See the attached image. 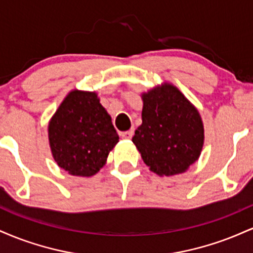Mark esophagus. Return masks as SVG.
<instances>
[{"label":"esophagus","mask_w":253,"mask_h":253,"mask_svg":"<svg viewBox=\"0 0 253 253\" xmlns=\"http://www.w3.org/2000/svg\"><path fill=\"white\" fill-rule=\"evenodd\" d=\"M133 134H134V132H133V129H130V130H126V132L121 133V136H123L124 139H130L133 136Z\"/></svg>","instance_id":"34e87169"}]
</instances>
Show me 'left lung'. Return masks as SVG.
I'll return each mask as SVG.
<instances>
[{"instance_id":"8db88e82","label":"left lung","mask_w":253,"mask_h":253,"mask_svg":"<svg viewBox=\"0 0 253 253\" xmlns=\"http://www.w3.org/2000/svg\"><path fill=\"white\" fill-rule=\"evenodd\" d=\"M140 126L133 144L158 176L185 172L199 159L205 128L199 110L173 84L164 82L141 94Z\"/></svg>"}]
</instances>
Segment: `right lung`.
Masks as SVG:
<instances>
[{
  "label": "right lung",
  "mask_w": 253,
  "mask_h": 253,
  "mask_svg": "<svg viewBox=\"0 0 253 253\" xmlns=\"http://www.w3.org/2000/svg\"><path fill=\"white\" fill-rule=\"evenodd\" d=\"M48 144L58 167L72 176L91 177L119 143L112 118L95 91L72 89L48 123Z\"/></svg>",
  "instance_id": "obj_1"
}]
</instances>
